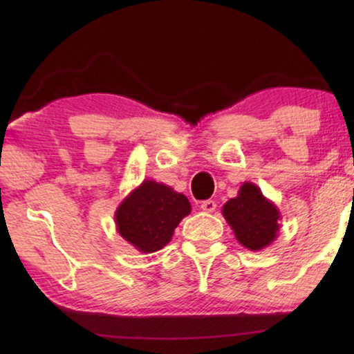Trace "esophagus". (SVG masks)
<instances>
[{
	"label": "esophagus",
	"instance_id": "esophagus-1",
	"mask_svg": "<svg viewBox=\"0 0 354 354\" xmlns=\"http://www.w3.org/2000/svg\"><path fill=\"white\" fill-rule=\"evenodd\" d=\"M216 207H217L216 201H212V200H206L201 203V211H205V212H214Z\"/></svg>",
	"mask_w": 354,
	"mask_h": 354
}]
</instances>
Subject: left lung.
<instances>
[{"label": "left lung", "instance_id": "obj_1", "mask_svg": "<svg viewBox=\"0 0 354 354\" xmlns=\"http://www.w3.org/2000/svg\"><path fill=\"white\" fill-rule=\"evenodd\" d=\"M222 216L239 243L251 251H261L272 245L282 219L279 207L251 182L241 183L239 195L222 206Z\"/></svg>", "mask_w": 354, "mask_h": 354}]
</instances>
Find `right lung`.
<instances>
[{"mask_svg": "<svg viewBox=\"0 0 354 354\" xmlns=\"http://www.w3.org/2000/svg\"><path fill=\"white\" fill-rule=\"evenodd\" d=\"M190 211L185 195L147 178L120 201L114 214L115 229L135 250L154 253L171 241L176 227Z\"/></svg>", "mask_w": 354, "mask_h": 354, "instance_id": "right-lung-1", "label": "right lung"}]
</instances>
